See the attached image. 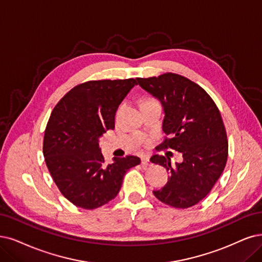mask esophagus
Wrapping results in <instances>:
<instances>
[{"label":"esophagus","instance_id":"obj_1","mask_svg":"<svg viewBox=\"0 0 262 262\" xmlns=\"http://www.w3.org/2000/svg\"><path fill=\"white\" fill-rule=\"evenodd\" d=\"M141 164L143 166H149L150 165V159H149V157H143V158H141Z\"/></svg>","mask_w":262,"mask_h":262}]
</instances>
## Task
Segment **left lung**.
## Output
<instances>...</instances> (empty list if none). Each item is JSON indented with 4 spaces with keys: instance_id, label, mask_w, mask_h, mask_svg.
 Here are the masks:
<instances>
[{
    "instance_id": "1",
    "label": "left lung",
    "mask_w": 262,
    "mask_h": 262,
    "mask_svg": "<svg viewBox=\"0 0 262 262\" xmlns=\"http://www.w3.org/2000/svg\"><path fill=\"white\" fill-rule=\"evenodd\" d=\"M137 82L163 106L162 128L170 138L159 147L181 152L183 158L173 166L168 157L151 158L170 173L166 185L153 194L171 207L194 206L210 192L227 164L228 140L220 112L210 96L185 76L165 73L138 77Z\"/></svg>"
}]
</instances>
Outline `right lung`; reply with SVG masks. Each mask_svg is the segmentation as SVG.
I'll list each match as a JSON object with an SVG mask.
<instances>
[{
	"label": "right lung",
	"mask_w": 262,
	"mask_h": 262,
	"mask_svg": "<svg viewBox=\"0 0 262 262\" xmlns=\"http://www.w3.org/2000/svg\"><path fill=\"white\" fill-rule=\"evenodd\" d=\"M136 80L90 81L75 86L54 108L43 142L46 166L58 189L72 204L98 208L119 194L124 175L139 165L138 157L105 164L99 138L114 128L119 105Z\"/></svg>",
	"instance_id": "1"
}]
</instances>
